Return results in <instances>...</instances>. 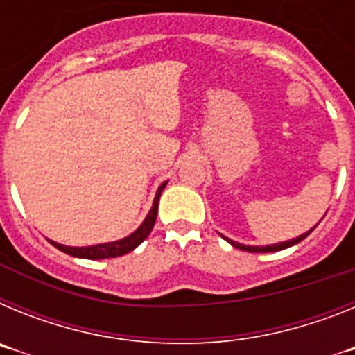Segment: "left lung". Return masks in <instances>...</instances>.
<instances>
[{
	"label": "left lung",
	"mask_w": 355,
	"mask_h": 355,
	"mask_svg": "<svg viewBox=\"0 0 355 355\" xmlns=\"http://www.w3.org/2000/svg\"><path fill=\"white\" fill-rule=\"evenodd\" d=\"M318 224H320V222H318ZM318 224H316V225H318ZM316 225H313V227L309 229V231H306V233L300 234V236L291 238V240H286V241H279V243H274V245H261V247L254 245L252 247V245H243V243H238V241L229 240V238H225V236H222V238H224L225 241H229V243H231V245H233V247H236V249L247 250V252H277V250H283V249H288V247H291V245H297L299 241H302L304 238L309 236V233H311V231L316 227Z\"/></svg>",
	"instance_id": "left-lung-1"
}]
</instances>
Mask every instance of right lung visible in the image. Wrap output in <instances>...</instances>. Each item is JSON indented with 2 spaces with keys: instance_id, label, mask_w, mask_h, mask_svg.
I'll return each instance as SVG.
<instances>
[{
  "instance_id": "add662e5",
  "label": "right lung",
  "mask_w": 355,
  "mask_h": 355,
  "mask_svg": "<svg viewBox=\"0 0 355 355\" xmlns=\"http://www.w3.org/2000/svg\"><path fill=\"white\" fill-rule=\"evenodd\" d=\"M167 187V181L162 183L156 190L155 200H153V206H150L149 213L144 218L142 224L139 227L135 229L133 233L128 234V236L121 238V240L115 241H106V243H97V245H87V247H69V245H62V243H56V241L49 240L51 245H55L56 249L62 250V252L69 254V256H74V258H83V259H106V258H119V256H124V254L131 252L133 249L142 243L149 233L155 227L156 222V215H158V202H159V196H162L163 188Z\"/></svg>"
}]
</instances>
